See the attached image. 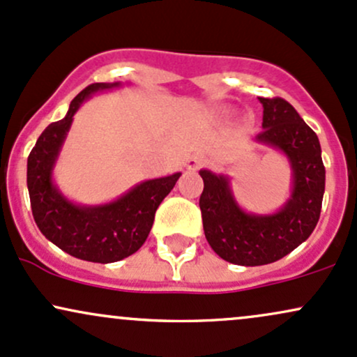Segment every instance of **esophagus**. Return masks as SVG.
<instances>
[{"label":"esophagus","mask_w":357,"mask_h":357,"mask_svg":"<svg viewBox=\"0 0 357 357\" xmlns=\"http://www.w3.org/2000/svg\"><path fill=\"white\" fill-rule=\"evenodd\" d=\"M204 162H206V159H204V155H202V154H195V155H191L190 159H188L186 167H188V169H190V171H195V169H199V167L204 166Z\"/></svg>","instance_id":"34e87169"}]
</instances>
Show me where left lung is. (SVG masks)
I'll return each mask as SVG.
<instances>
[{"instance_id":"left-lung-1","label":"left lung","mask_w":357,"mask_h":357,"mask_svg":"<svg viewBox=\"0 0 357 357\" xmlns=\"http://www.w3.org/2000/svg\"><path fill=\"white\" fill-rule=\"evenodd\" d=\"M264 122L255 141L280 153L292 171L290 195L273 213L241 208L228 174L202 169L199 198L208 243L223 260L257 267L280 260L309 238L321 216L326 167L317 134L284 99H264Z\"/></svg>"}]
</instances>
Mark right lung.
Listing matches in <instances>:
<instances>
[{
	"instance_id": "right-lung-1",
	"label": "right lung",
	"mask_w": 357,
	"mask_h": 357,
	"mask_svg": "<svg viewBox=\"0 0 357 357\" xmlns=\"http://www.w3.org/2000/svg\"><path fill=\"white\" fill-rule=\"evenodd\" d=\"M102 82L84 89L70 102L67 116L53 122L38 137L26 166V184L36 227L60 250L80 260L112 264L142 247L154 215L181 173L146 179L109 203L82 204L68 199L53 179L73 116L90 97L121 87Z\"/></svg>"
}]
</instances>
